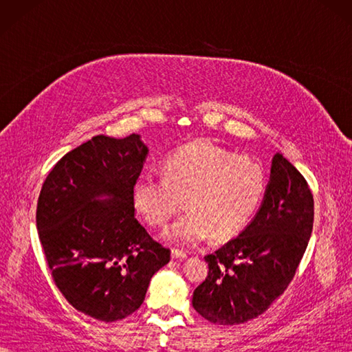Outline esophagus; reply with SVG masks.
Returning <instances> with one entry per match:
<instances>
[{"label":"esophagus","mask_w":352,"mask_h":352,"mask_svg":"<svg viewBox=\"0 0 352 352\" xmlns=\"http://www.w3.org/2000/svg\"><path fill=\"white\" fill-rule=\"evenodd\" d=\"M170 256H172V258H180V260H183V258L188 257V254H186V252L182 251V250L172 248V250H170Z\"/></svg>","instance_id":"obj_1"}]
</instances>
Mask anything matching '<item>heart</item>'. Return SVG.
<instances>
[{"label":"heart","mask_w":352,"mask_h":352,"mask_svg":"<svg viewBox=\"0 0 352 352\" xmlns=\"http://www.w3.org/2000/svg\"><path fill=\"white\" fill-rule=\"evenodd\" d=\"M162 174L163 178L140 174L134 180L133 206L149 226L162 228L182 210L184 199L189 212L166 233L172 242L184 245L208 236L227 241L241 233L267 188L258 160L204 139L169 153L162 162Z\"/></svg>","instance_id":"heart-1"}]
</instances>
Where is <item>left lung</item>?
Returning <instances> with one entry per match:
<instances>
[{
  "mask_svg": "<svg viewBox=\"0 0 352 352\" xmlns=\"http://www.w3.org/2000/svg\"><path fill=\"white\" fill-rule=\"evenodd\" d=\"M313 216L315 203L305 178L275 154L256 218L204 257L208 274L193 292V309L218 325H239L260 316L294 280L310 241Z\"/></svg>",
  "mask_w": 352,
  "mask_h": 352,
  "instance_id": "8db88e82",
  "label": "left lung"
}]
</instances>
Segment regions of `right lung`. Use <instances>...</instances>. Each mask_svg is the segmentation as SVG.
<instances>
[{
	"mask_svg": "<svg viewBox=\"0 0 352 352\" xmlns=\"http://www.w3.org/2000/svg\"><path fill=\"white\" fill-rule=\"evenodd\" d=\"M146 154L139 134H100L56 163L37 199L36 227L52 280L74 309L102 322L136 311L151 276L170 258L134 216L131 186Z\"/></svg>",
	"mask_w": 352,
	"mask_h": 352,
	"instance_id": "obj_1",
	"label": "right lung"
}]
</instances>
